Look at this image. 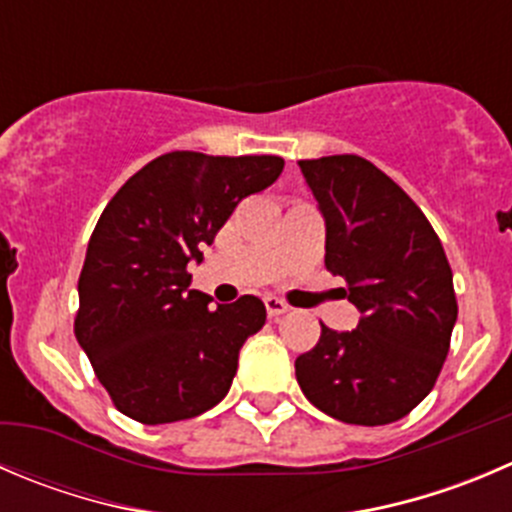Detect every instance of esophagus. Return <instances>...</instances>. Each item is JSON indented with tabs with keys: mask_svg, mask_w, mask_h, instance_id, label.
Returning <instances> with one entry per match:
<instances>
[{
	"mask_svg": "<svg viewBox=\"0 0 512 512\" xmlns=\"http://www.w3.org/2000/svg\"><path fill=\"white\" fill-rule=\"evenodd\" d=\"M265 307H267V315H270V317H280V315H285L287 310H290V305H287L285 300H280V297H275V295L265 297Z\"/></svg>",
	"mask_w": 512,
	"mask_h": 512,
	"instance_id": "34e87169",
	"label": "esophagus"
}]
</instances>
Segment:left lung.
I'll use <instances>...</instances> for the list:
<instances>
[{
    "mask_svg": "<svg viewBox=\"0 0 512 512\" xmlns=\"http://www.w3.org/2000/svg\"><path fill=\"white\" fill-rule=\"evenodd\" d=\"M297 165L325 217V267L360 310L355 330L322 325L295 360L297 382L330 418L395 423L423 403L448 357L453 270L423 210L372 162L332 155Z\"/></svg>",
    "mask_w": 512,
    "mask_h": 512,
    "instance_id": "obj_1",
    "label": "left lung"
}]
</instances>
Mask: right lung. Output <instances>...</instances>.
<instances>
[{
	"mask_svg": "<svg viewBox=\"0 0 512 512\" xmlns=\"http://www.w3.org/2000/svg\"><path fill=\"white\" fill-rule=\"evenodd\" d=\"M275 155L167 152L119 187L94 227L79 275L74 335L114 408L145 425L215 408L237 372L240 347L265 325V305L242 295L210 307L190 290L240 200L280 177Z\"/></svg>",
	"mask_w": 512,
	"mask_h": 512,
	"instance_id": "obj_1",
	"label": "right lung"
}]
</instances>
